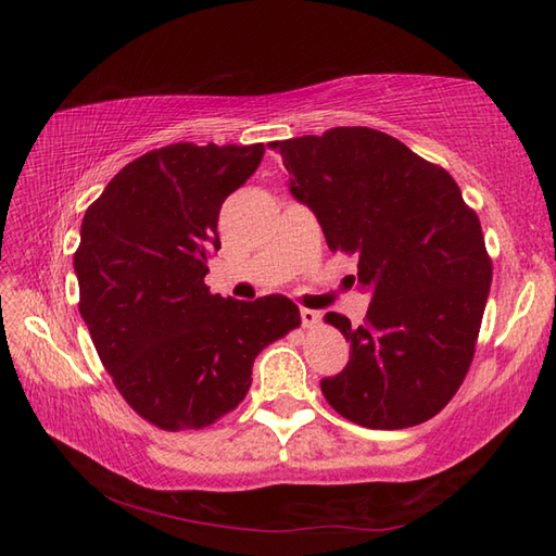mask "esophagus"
<instances>
[{"label": "esophagus", "mask_w": 556, "mask_h": 556, "mask_svg": "<svg viewBox=\"0 0 556 556\" xmlns=\"http://www.w3.org/2000/svg\"><path fill=\"white\" fill-rule=\"evenodd\" d=\"M301 323H303V327L320 325V313L311 311V308H301Z\"/></svg>", "instance_id": "34e87169"}]
</instances>
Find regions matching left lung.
<instances>
[{
  "label": "left lung",
  "mask_w": 556,
  "mask_h": 556,
  "mask_svg": "<svg viewBox=\"0 0 556 556\" xmlns=\"http://www.w3.org/2000/svg\"><path fill=\"white\" fill-rule=\"evenodd\" d=\"M289 191L329 251L358 255L370 291L361 327L327 313L351 361L320 382L339 416L370 430L437 416L464 382L485 313L492 260L473 210L446 169L365 126L277 140Z\"/></svg>",
  "instance_id": "8db88e82"
}]
</instances>
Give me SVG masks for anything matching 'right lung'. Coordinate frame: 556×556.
<instances>
[{"instance_id":"add662e5","label":"right lung","mask_w":556,"mask_h":556,"mask_svg":"<svg viewBox=\"0 0 556 556\" xmlns=\"http://www.w3.org/2000/svg\"><path fill=\"white\" fill-rule=\"evenodd\" d=\"M263 155V143L150 150L83 217L78 311L126 404L162 430H200L233 410L257 353L301 325L285 296L245 303L205 285L219 207Z\"/></svg>"}]
</instances>
